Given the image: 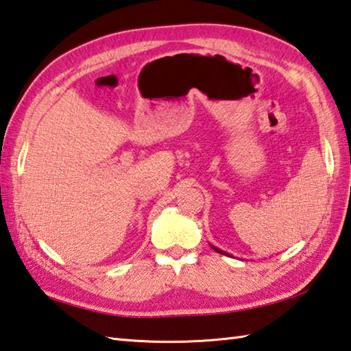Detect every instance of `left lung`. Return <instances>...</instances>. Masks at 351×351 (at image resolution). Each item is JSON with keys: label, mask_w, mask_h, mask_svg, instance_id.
<instances>
[{"label": "left lung", "mask_w": 351, "mask_h": 351, "mask_svg": "<svg viewBox=\"0 0 351 351\" xmlns=\"http://www.w3.org/2000/svg\"><path fill=\"white\" fill-rule=\"evenodd\" d=\"M211 248H213V250H215L216 252H221V254H226V256H230V254H228V252H223V251H221V250H217V248H215V246H211Z\"/></svg>", "instance_id": "left-lung-1"}]
</instances>
